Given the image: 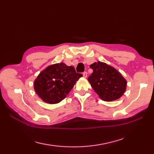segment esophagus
Here are the masks:
<instances>
[{"instance_id":"34e87169","label":"esophagus","mask_w":154,"mask_h":154,"mask_svg":"<svg viewBox=\"0 0 154 154\" xmlns=\"http://www.w3.org/2000/svg\"><path fill=\"white\" fill-rule=\"evenodd\" d=\"M83 77L84 78H87V72H83Z\"/></svg>"}]
</instances>
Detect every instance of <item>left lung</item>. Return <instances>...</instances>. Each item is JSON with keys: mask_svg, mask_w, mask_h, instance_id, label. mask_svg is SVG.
<instances>
[{"mask_svg": "<svg viewBox=\"0 0 154 154\" xmlns=\"http://www.w3.org/2000/svg\"><path fill=\"white\" fill-rule=\"evenodd\" d=\"M90 67L93 72L88 78V80L102 100L112 101L123 96L127 82L114 67L101 62H94Z\"/></svg>", "mask_w": 154, "mask_h": 154, "instance_id": "obj_1", "label": "left lung"}]
</instances>
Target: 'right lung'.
<instances>
[{
  "label": "right lung",
  "mask_w": 154,
  "mask_h": 154,
  "mask_svg": "<svg viewBox=\"0 0 154 154\" xmlns=\"http://www.w3.org/2000/svg\"><path fill=\"white\" fill-rule=\"evenodd\" d=\"M82 76L72 66L63 62L55 63L38 74L34 82V89L45 103L56 104L67 96Z\"/></svg>",
  "instance_id": "obj_1"
}]
</instances>
